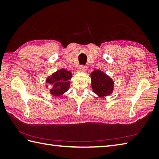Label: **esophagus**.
Instances as JSON below:
<instances>
[{
	"instance_id": "34e87169",
	"label": "esophagus",
	"mask_w": 159,
	"mask_h": 159,
	"mask_svg": "<svg viewBox=\"0 0 159 159\" xmlns=\"http://www.w3.org/2000/svg\"><path fill=\"white\" fill-rule=\"evenodd\" d=\"M78 71H79V72H85L86 71V66H80Z\"/></svg>"
}]
</instances>
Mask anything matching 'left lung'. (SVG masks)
I'll list each match as a JSON object with an SVG mask.
<instances>
[{"label": "left lung", "instance_id": "8db88e82", "mask_svg": "<svg viewBox=\"0 0 159 159\" xmlns=\"http://www.w3.org/2000/svg\"><path fill=\"white\" fill-rule=\"evenodd\" d=\"M93 92L99 97L111 95L113 91L114 82L109 76L100 70H95L91 74Z\"/></svg>", "mask_w": 159, "mask_h": 159}]
</instances>
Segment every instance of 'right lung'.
Here are the masks:
<instances>
[{"label":"right lung","instance_id":"right-lung-1","mask_svg":"<svg viewBox=\"0 0 159 159\" xmlns=\"http://www.w3.org/2000/svg\"><path fill=\"white\" fill-rule=\"evenodd\" d=\"M71 79L72 73L70 71L61 69L47 78L46 83L51 86L50 92L52 96H61L68 90L70 85V80Z\"/></svg>","mask_w":159,"mask_h":159}]
</instances>
